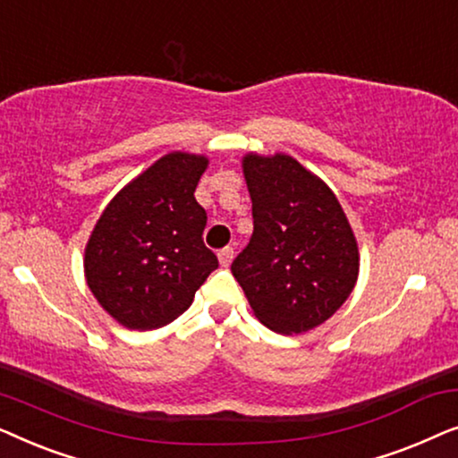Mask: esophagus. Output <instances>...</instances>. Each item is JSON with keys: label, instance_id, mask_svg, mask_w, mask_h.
Instances as JSON below:
<instances>
[{"label": "esophagus", "instance_id": "esophagus-1", "mask_svg": "<svg viewBox=\"0 0 458 458\" xmlns=\"http://www.w3.org/2000/svg\"><path fill=\"white\" fill-rule=\"evenodd\" d=\"M233 248H223L218 250V262H221V267H229L231 260H233Z\"/></svg>", "mask_w": 458, "mask_h": 458}]
</instances>
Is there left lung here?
Instances as JSON below:
<instances>
[{
    "label": "left lung",
    "instance_id": "1",
    "mask_svg": "<svg viewBox=\"0 0 458 458\" xmlns=\"http://www.w3.org/2000/svg\"><path fill=\"white\" fill-rule=\"evenodd\" d=\"M254 233L231 273L262 325L284 335L327 321L352 293L360 256L335 193L287 154L242 160Z\"/></svg>",
    "mask_w": 458,
    "mask_h": 458
}]
</instances>
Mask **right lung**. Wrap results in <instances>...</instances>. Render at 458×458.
<instances>
[{
	"mask_svg": "<svg viewBox=\"0 0 458 458\" xmlns=\"http://www.w3.org/2000/svg\"><path fill=\"white\" fill-rule=\"evenodd\" d=\"M208 158L171 152L123 187L85 246V279L99 306L129 329H158L190 309L218 267L204 246L196 202Z\"/></svg>",
	"mask_w": 458,
	"mask_h": 458,
	"instance_id": "add662e5",
	"label": "right lung"
}]
</instances>
